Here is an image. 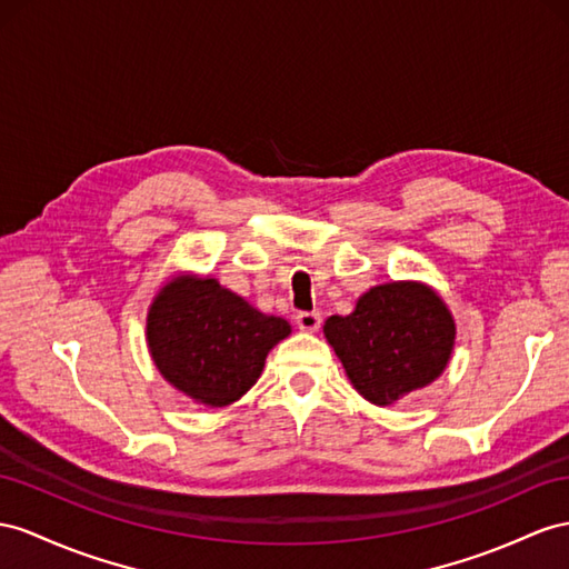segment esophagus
<instances>
[{
    "label": "esophagus",
    "instance_id": "obj_1",
    "mask_svg": "<svg viewBox=\"0 0 569 569\" xmlns=\"http://www.w3.org/2000/svg\"><path fill=\"white\" fill-rule=\"evenodd\" d=\"M296 325H298L300 331H317L319 325H322V315H319V312H298Z\"/></svg>",
    "mask_w": 569,
    "mask_h": 569
}]
</instances>
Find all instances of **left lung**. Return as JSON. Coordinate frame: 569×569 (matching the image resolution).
<instances>
[{
    "label": "left lung",
    "instance_id": "left-lung-1",
    "mask_svg": "<svg viewBox=\"0 0 569 569\" xmlns=\"http://www.w3.org/2000/svg\"><path fill=\"white\" fill-rule=\"evenodd\" d=\"M325 337L358 395L389 406L442 375L457 327L432 288L391 281L362 293L351 315L329 317Z\"/></svg>",
    "mask_w": 569,
    "mask_h": 569
}]
</instances>
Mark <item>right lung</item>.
<instances>
[{"label":"right lung","mask_w":569,"mask_h":569,"mask_svg":"<svg viewBox=\"0 0 569 569\" xmlns=\"http://www.w3.org/2000/svg\"><path fill=\"white\" fill-rule=\"evenodd\" d=\"M290 333L283 317L254 310L216 279L174 276L153 298L146 341L158 372L197 403L223 409L250 391L271 348Z\"/></svg>","instance_id":"obj_1"}]
</instances>
